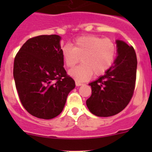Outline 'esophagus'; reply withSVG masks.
Segmentation results:
<instances>
[{
  "label": "esophagus",
  "instance_id": "esophagus-1",
  "mask_svg": "<svg viewBox=\"0 0 152 152\" xmlns=\"http://www.w3.org/2000/svg\"><path fill=\"white\" fill-rule=\"evenodd\" d=\"M82 85H83V84H82V82H78V81H76V85L78 86V87H79V86Z\"/></svg>",
  "mask_w": 152,
  "mask_h": 152
}]
</instances>
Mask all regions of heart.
<instances>
[{"label": "heart", "instance_id": "heart-1", "mask_svg": "<svg viewBox=\"0 0 152 152\" xmlns=\"http://www.w3.org/2000/svg\"><path fill=\"white\" fill-rule=\"evenodd\" d=\"M62 59L67 68H73L69 74L80 82L87 80L93 74L102 76L112 67L117 53V47L112 39L95 35L76 38L73 46L65 45L61 50Z\"/></svg>", "mask_w": 152, "mask_h": 152}]
</instances>
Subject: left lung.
I'll list each match as a JSON object with an SVG mask.
<instances>
[{"mask_svg":"<svg viewBox=\"0 0 152 152\" xmlns=\"http://www.w3.org/2000/svg\"><path fill=\"white\" fill-rule=\"evenodd\" d=\"M118 56L104 76L91 82L92 94L86 101L89 110L99 117L118 114L132 98L136 82L137 56L134 48L116 40Z\"/></svg>","mask_w":152,"mask_h":152,"instance_id":"obj_1","label":"left lung"}]
</instances>
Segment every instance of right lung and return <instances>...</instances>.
I'll return each instance as SVG.
<instances>
[{"mask_svg":"<svg viewBox=\"0 0 152 152\" xmlns=\"http://www.w3.org/2000/svg\"><path fill=\"white\" fill-rule=\"evenodd\" d=\"M59 35L28 39L14 61L13 75L20 100L31 115L51 119L62 113L75 82L64 68Z\"/></svg>","mask_w":152,"mask_h":152,"instance_id":"obj_1","label":"right lung"}]
</instances>
